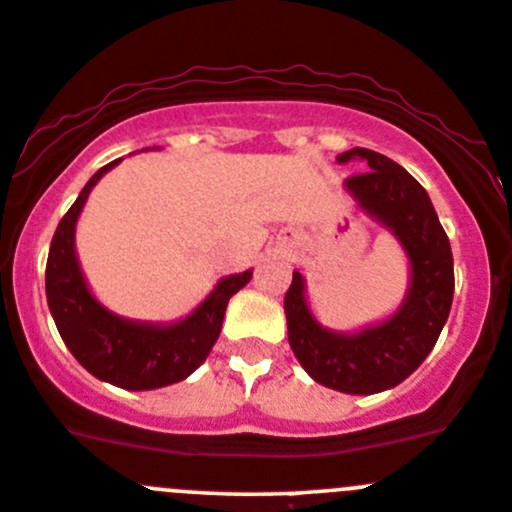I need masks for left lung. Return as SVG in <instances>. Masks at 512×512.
Segmentation results:
<instances>
[{"label": "left lung", "mask_w": 512, "mask_h": 512, "mask_svg": "<svg viewBox=\"0 0 512 512\" xmlns=\"http://www.w3.org/2000/svg\"><path fill=\"white\" fill-rule=\"evenodd\" d=\"M337 162H360L370 170L345 179V192L402 246L409 261L407 295L387 320L337 333L318 323L305 298L303 273L293 271L283 303L288 342L303 370L323 387L377 394L404 382L444 330L453 300L451 244L426 189L402 165L365 147L342 152Z\"/></svg>", "instance_id": "obj_1"}]
</instances>
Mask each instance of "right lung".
I'll return each mask as SVG.
<instances>
[{"mask_svg":"<svg viewBox=\"0 0 512 512\" xmlns=\"http://www.w3.org/2000/svg\"><path fill=\"white\" fill-rule=\"evenodd\" d=\"M120 160L108 162L86 182L59 221L46 261V300L71 355L100 382L130 392L160 389L197 370L221 333L226 305L251 281L254 271L226 276L214 291L175 323H147L113 313L93 295L76 254V224L91 189Z\"/></svg>","mask_w":512,"mask_h":512,"instance_id":"1","label":"right lung"}]
</instances>
